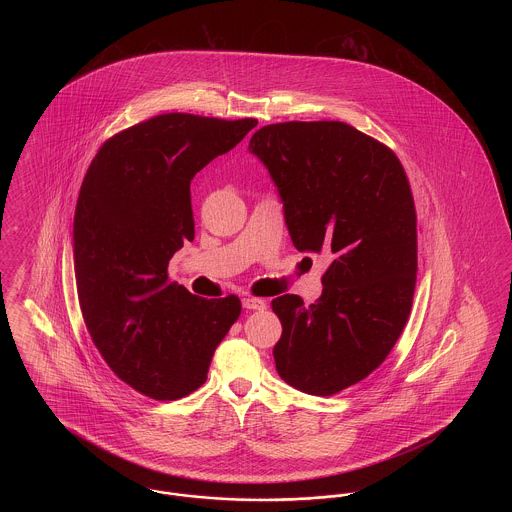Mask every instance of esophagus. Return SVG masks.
Segmentation results:
<instances>
[{
    "label": "esophagus",
    "mask_w": 512,
    "mask_h": 512,
    "mask_svg": "<svg viewBox=\"0 0 512 512\" xmlns=\"http://www.w3.org/2000/svg\"><path fill=\"white\" fill-rule=\"evenodd\" d=\"M242 305H244L245 309H249V311H261V309L267 307V303L263 299L249 297V295H245L244 299H242Z\"/></svg>",
    "instance_id": "obj_1"
}]
</instances>
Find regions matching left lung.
I'll use <instances>...</instances> for the list:
<instances>
[{
    "instance_id": "8db88e82",
    "label": "left lung",
    "mask_w": 512,
    "mask_h": 512,
    "mask_svg": "<svg viewBox=\"0 0 512 512\" xmlns=\"http://www.w3.org/2000/svg\"><path fill=\"white\" fill-rule=\"evenodd\" d=\"M249 151L268 169L297 251L326 253L322 295L272 299L280 378L334 395L376 370L399 340L416 284L413 194L390 147L340 121L259 128Z\"/></svg>"
}]
</instances>
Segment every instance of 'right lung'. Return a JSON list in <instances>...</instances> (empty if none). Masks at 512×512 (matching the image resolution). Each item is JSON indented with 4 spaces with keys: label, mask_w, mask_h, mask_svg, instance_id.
Segmentation results:
<instances>
[{
    "label": "right lung",
    "mask_w": 512,
    "mask_h": 512,
    "mask_svg": "<svg viewBox=\"0 0 512 512\" xmlns=\"http://www.w3.org/2000/svg\"><path fill=\"white\" fill-rule=\"evenodd\" d=\"M255 119L157 115L99 147L74 211L80 311L124 384L174 401L205 384L215 349L242 313L236 295L203 299L169 282L195 234V172L238 146Z\"/></svg>",
    "instance_id": "right-lung-1"
}]
</instances>
